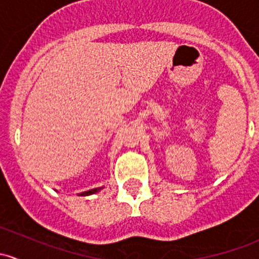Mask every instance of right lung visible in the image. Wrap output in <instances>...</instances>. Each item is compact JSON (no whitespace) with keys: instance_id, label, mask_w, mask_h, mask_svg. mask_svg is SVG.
<instances>
[{"instance_id":"obj_1","label":"right lung","mask_w":259,"mask_h":259,"mask_svg":"<svg viewBox=\"0 0 259 259\" xmlns=\"http://www.w3.org/2000/svg\"><path fill=\"white\" fill-rule=\"evenodd\" d=\"M104 187H99V188H94V189H90V190H86V192H82V193H79L77 195H80V197H88V195H91V194H95V193L100 192L101 189H103Z\"/></svg>"}]
</instances>
